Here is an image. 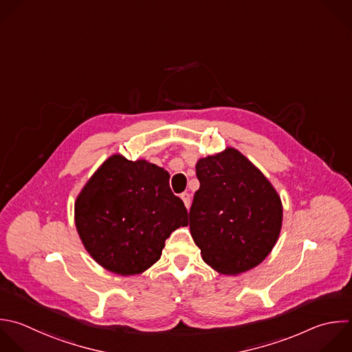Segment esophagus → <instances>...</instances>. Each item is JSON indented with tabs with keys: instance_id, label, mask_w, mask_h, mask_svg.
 Returning <instances> with one entry per match:
<instances>
[{
	"instance_id": "obj_1",
	"label": "esophagus",
	"mask_w": 352,
	"mask_h": 352,
	"mask_svg": "<svg viewBox=\"0 0 352 352\" xmlns=\"http://www.w3.org/2000/svg\"><path fill=\"white\" fill-rule=\"evenodd\" d=\"M180 198L183 199V202H184V205H186V208L188 209L190 206H191V195L188 194V192H183L182 195H180Z\"/></svg>"
}]
</instances>
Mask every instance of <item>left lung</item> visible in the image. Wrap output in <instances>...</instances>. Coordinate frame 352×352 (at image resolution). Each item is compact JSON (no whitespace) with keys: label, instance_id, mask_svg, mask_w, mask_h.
I'll use <instances>...</instances> for the list:
<instances>
[{"label":"left lung","instance_id":"1","mask_svg":"<svg viewBox=\"0 0 352 352\" xmlns=\"http://www.w3.org/2000/svg\"><path fill=\"white\" fill-rule=\"evenodd\" d=\"M199 188L188 213L202 260L224 275L257 267L282 228V201L271 182L241 151H223L195 164Z\"/></svg>","mask_w":352,"mask_h":352}]
</instances>
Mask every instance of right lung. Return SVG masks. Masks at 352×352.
I'll return each mask as SVG.
<instances>
[{
	"label": "right lung",
	"mask_w": 352,
	"mask_h": 352,
	"mask_svg": "<svg viewBox=\"0 0 352 352\" xmlns=\"http://www.w3.org/2000/svg\"><path fill=\"white\" fill-rule=\"evenodd\" d=\"M187 209L169 187V173L146 160L109 157L74 204L80 239L110 272L129 276L155 264L166 238L187 226Z\"/></svg>",
	"instance_id": "obj_1"
}]
</instances>
